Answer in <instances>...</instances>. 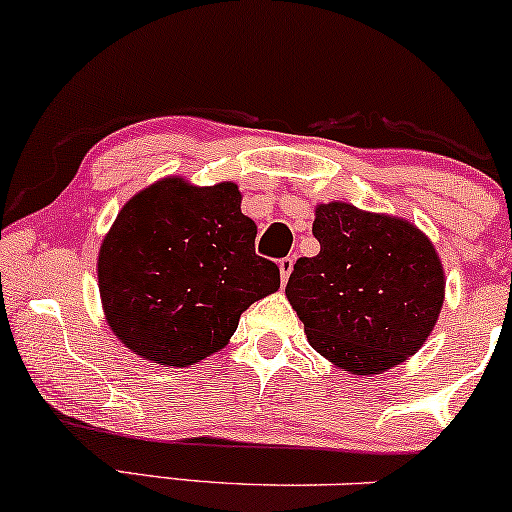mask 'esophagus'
Listing matches in <instances>:
<instances>
[{
	"label": "esophagus",
	"mask_w": 512,
	"mask_h": 512,
	"mask_svg": "<svg viewBox=\"0 0 512 512\" xmlns=\"http://www.w3.org/2000/svg\"><path fill=\"white\" fill-rule=\"evenodd\" d=\"M292 268H294V258H292V256L282 258V261H280V277H282V285H287L289 275H292Z\"/></svg>",
	"instance_id": "1"
}]
</instances>
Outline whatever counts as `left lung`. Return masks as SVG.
Wrapping results in <instances>:
<instances>
[{
    "label": "left lung",
    "instance_id": "8db88e82",
    "mask_svg": "<svg viewBox=\"0 0 512 512\" xmlns=\"http://www.w3.org/2000/svg\"><path fill=\"white\" fill-rule=\"evenodd\" d=\"M320 254L299 258L287 299L308 342L353 375H380L425 344L444 306L434 244L403 218L346 201L315 208Z\"/></svg>",
    "mask_w": 512,
    "mask_h": 512
}]
</instances>
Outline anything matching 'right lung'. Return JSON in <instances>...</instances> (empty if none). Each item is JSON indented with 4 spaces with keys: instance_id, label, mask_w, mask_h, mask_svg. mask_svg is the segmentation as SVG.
Here are the masks:
<instances>
[{
    "instance_id": "obj_1",
    "label": "right lung",
    "mask_w": 512,
    "mask_h": 512,
    "mask_svg": "<svg viewBox=\"0 0 512 512\" xmlns=\"http://www.w3.org/2000/svg\"><path fill=\"white\" fill-rule=\"evenodd\" d=\"M254 239L235 182H154L121 208L99 249L106 323L151 363L204 361L246 308L280 287V268L256 256Z\"/></svg>"
}]
</instances>
